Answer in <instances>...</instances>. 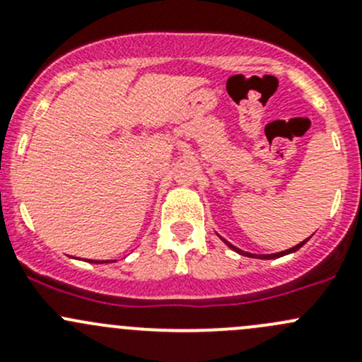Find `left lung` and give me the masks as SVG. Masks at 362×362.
<instances>
[{"label": "left lung", "instance_id": "left-lung-1", "mask_svg": "<svg viewBox=\"0 0 362 362\" xmlns=\"http://www.w3.org/2000/svg\"><path fill=\"white\" fill-rule=\"evenodd\" d=\"M221 240L222 242L226 243V245L229 247V249H233L235 252H238V254H242V255H247V257H254V259H279V257H282V255H287V254H293V252H296V250H299L301 249L303 245H305L306 242H308L310 238H306L305 242H301V243H298V245L296 247H291V249H287V250H282V252H276V254H250V252H245V250H242V249H238V247H235V245H231V243L229 242H226L224 238H222L221 236Z\"/></svg>", "mask_w": 362, "mask_h": 362}]
</instances>
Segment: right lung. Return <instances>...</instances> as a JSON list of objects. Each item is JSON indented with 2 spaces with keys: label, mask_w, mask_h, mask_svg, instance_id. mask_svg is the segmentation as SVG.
<instances>
[{
  "label": "right lung",
  "mask_w": 362,
  "mask_h": 362,
  "mask_svg": "<svg viewBox=\"0 0 362 362\" xmlns=\"http://www.w3.org/2000/svg\"><path fill=\"white\" fill-rule=\"evenodd\" d=\"M90 262H96V264H103V262H112V261H90Z\"/></svg>",
  "instance_id": "obj_1"
}]
</instances>
